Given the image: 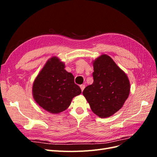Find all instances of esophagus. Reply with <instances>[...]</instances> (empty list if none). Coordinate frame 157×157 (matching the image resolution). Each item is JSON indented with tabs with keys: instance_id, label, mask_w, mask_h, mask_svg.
<instances>
[{
	"instance_id": "1",
	"label": "esophagus",
	"mask_w": 157,
	"mask_h": 157,
	"mask_svg": "<svg viewBox=\"0 0 157 157\" xmlns=\"http://www.w3.org/2000/svg\"><path fill=\"white\" fill-rule=\"evenodd\" d=\"M80 88H81V90H82V92L83 90H84V88H85V85L84 84H81L80 86Z\"/></svg>"
}]
</instances>
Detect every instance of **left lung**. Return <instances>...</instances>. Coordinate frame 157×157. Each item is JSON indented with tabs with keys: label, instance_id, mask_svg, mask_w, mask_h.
Returning a JSON list of instances; mask_svg holds the SVG:
<instances>
[{
	"label": "left lung",
	"instance_id": "left-lung-1",
	"mask_svg": "<svg viewBox=\"0 0 157 157\" xmlns=\"http://www.w3.org/2000/svg\"><path fill=\"white\" fill-rule=\"evenodd\" d=\"M94 82L82 92L94 114L100 118L112 116L129 96L130 84L126 74L107 54L93 61Z\"/></svg>",
	"mask_w": 157,
	"mask_h": 157
}]
</instances>
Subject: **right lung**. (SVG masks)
Returning <instances> with one entry per match:
<instances>
[{
	"mask_svg": "<svg viewBox=\"0 0 157 157\" xmlns=\"http://www.w3.org/2000/svg\"><path fill=\"white\" fill-rule=\"evenodd\" d=\"M32 92L38 105L52 114L66 110L73 98L82 92L75 84L73 74L65 69V63L56 56L47 61L38 74Z\"/></svg>",
	"mask_w": 157,
	"mask_h": 157,
	"instance_id": "right-lung-1",
	"label": "right lung"
}]
</instances>
